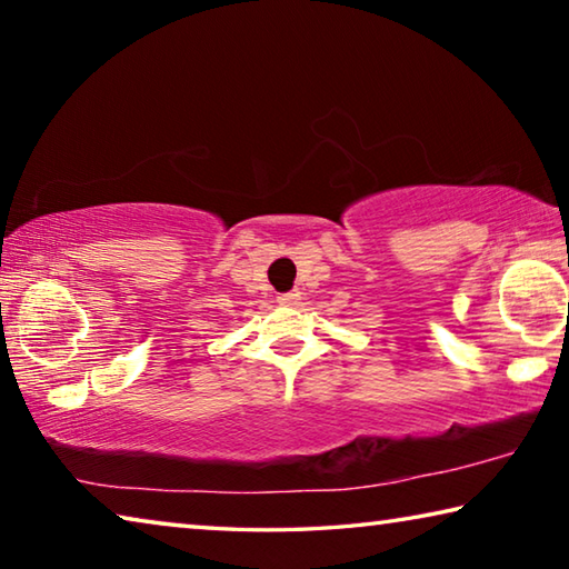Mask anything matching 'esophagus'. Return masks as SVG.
<instances>
[{"label": "esophagus", "instance_id": "esophagus-1", "mask_svg": "<svg viewBox=\"0 0 569 569\" xmlns=\"http://www.w3.org/2000/svg\"><path fill=\"white\" fill-rule=\"evenodd\" d=\"M301 298H303L301 291H288V293L278 296V303H281V306H296V303H301Z\"/></svg>", "mask_w": 569, "mask_h": 569}]
</instances>
